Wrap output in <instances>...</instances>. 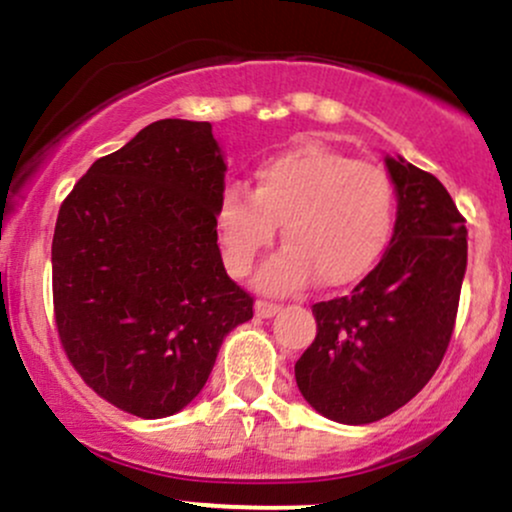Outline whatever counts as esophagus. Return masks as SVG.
<instances>
[{"label": "esophagus", "mask_w": 512, "mask_h": 512, "mask_svg": "<svg viewBox=\"0 0 512 512\" xmlns=\"http://www.w3.org/2000/svg\"><path fill=\"white\" fill-rule=\"evenodd\" d=\"M278 312H280V304L268 302V300H258L256 302V317L268 319V317H273V314H278Z\"/></svg>", "instance_id": "34e87169"}]
</instances>
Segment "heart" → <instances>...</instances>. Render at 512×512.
Masks as SVG:
<instances>
[{"instance_id":"b5f03b06","label":"heart","mask_w":512,"mask_h":512,"mask_svg":"<svg viewBox=\"0 0 512 512\" xmlns=\"http://www.w3.org/2000/svg\"><path fill=\"white\" fill-rule=\"evenodd\" d=\"M396 220L394 183L382 166L355 162L321 142H302L254 169L251 195L227 188L215 229L227 271L246 278L283 225L285 246L261 271L263 290L360 280L387 249Z\"/></svg>"}]
</instances>
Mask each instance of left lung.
Wrapping results in <instances>:
<instances>
[{
  "label": "left lung",
  "mask_w": 512,
  "mask_h": 512,
  "mask_svg": "<svg viewBox=\"0 0 512 512\" xmlns=\"http://www.w3.org/2000/svg\"><path fill=\"white\" fill-rule=\"evenodd\" d=\"M399 198L382 261L346 297L317 302V338L295 363L304 399L331 421L389 416L435 375L467 271V227L447 188L404 159H387Z\"/></svg>",
  "instance_id": "left-lung-1"
}]
</instances>
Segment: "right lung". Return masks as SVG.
I'll return each instance as SVG.
<instances>
[{"label":"right lung","instance_id":"right-lung-1","mask_svg":"<svg viewBox=\"0 0 512 512\" xmlns=\"http://www.w3.org/2000/svg\"><path fill=\"white\" fill-rule=\"evenodd\" d=\"M225 171L210 123L157 120L96 159L57 212L62 350L86 387L137 418L191 404L222 338L254 317L217 246Z\"/></svg>","mask_w":512,"mask_h":512}]
</instances>
